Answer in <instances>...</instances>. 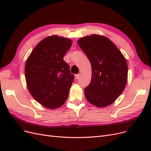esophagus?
<instances>
[{
  "instance_id": "34e87169",
  "label": "esophagus",
  "mask_w": 151,
  "mask_h": 151,
  "mask_svg": "<svg viewBox=\"0 0 151 151\" xmlns=\"http://www.w3.org/2000/svg\"><path fill=\"white\" fill-rule=\"evenodd\" d=\"M80 76H81L80 74H76V75L75 76L76 79H79L80 78Z\"/></svg>"
}]
</instances>
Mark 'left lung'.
I'll return each instance as SVG.
<instances>
[{
  "instance_id": "8db88e82",
  "label": "left lung",
  "mask_w": 151,
  "mask_h": 151,
  "mask_svg": "<svg viewBox=\"0 0 151 151\" xmlns=\"http://www.w3.org/2000/svg\"><path fill=\"white\" fill-rule=\"evenodd\" d=\"M77 43L92 68L91 83L84 89L85 97L96 106L106 107L115 101L125 88L126 59L116 45L104 36H87Z\"/></svg>"
}]
</instances>
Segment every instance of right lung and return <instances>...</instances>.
<instances>
[{
	"label": "right lung",
	"instance_id": "obj_1",
	"mask_svg": "<svg viewBox=\"0 0 151 151\" xmlns=\"http://www.w3.org/2000/svg\"><path fill=\"white\" fill-rule=\"evenodd\" d=\"M72 44L67 38L48 36L36 45L26 60L27 87L36 101L47 108L60 107L68 98L74 76L63 57Z\"/></svg>",
	"mask_w": 151,
	"mask_h": 151
}]
</instances>
